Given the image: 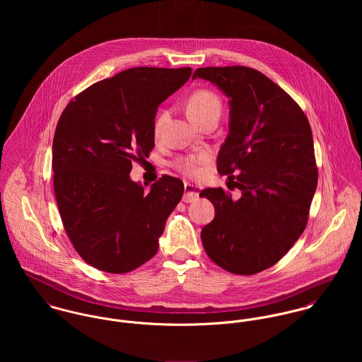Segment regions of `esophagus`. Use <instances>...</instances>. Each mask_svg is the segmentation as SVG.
Wrapping results in <instances>:
<instances>
[{"label": "esophagus", "instance_id": "1", "mask_svg": "<svg viewBox=\"0 0 362 362\" xmlns=\"http://www.w3.org/2000/svg\"><path fill=\"white\" fill-rule=\"evenodd\" d=\"M184 188H185V194L182 197V201L185 204H191V202H195L199 199V188L197 185L185 182Z\"/></svg>", "mask_w": 362, "mask_h": 362}]
</instances>
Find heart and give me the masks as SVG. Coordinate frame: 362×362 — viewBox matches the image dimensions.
<instances>
[{"label": "heart", "instance_id": "b5f03b06", "mask_svg": "<svg viewBox=\"0 0 362 362\" xmlns=\"http://www.w3.org/2000/svg\"><path fill=\"white\" fill-rule=\"evenodd\" d=\"M211 110H217L220 111V100L218 98L210 92V90H197L194 92L189 99H188V103H187V112L191 117H197V115H201V114H205L209 112ZM164 118H165V114L161 112L155 121V127H153V132L155 135L160 134V129H161V125L164 122ZM206 160V156H198V157H185V158H180L177 161V167L188 177H198L199 173H201V168L199 165Z\"/></svg>", "mask_w": 362, "mask_h": 362}]
</instances>
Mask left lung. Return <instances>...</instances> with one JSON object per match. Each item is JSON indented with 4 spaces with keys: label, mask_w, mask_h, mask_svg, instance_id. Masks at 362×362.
I'll return each mask as SVG.
<instances>
[{
    "label": "left lung",
    "mask_w": 362,
    "mask_h": 362,
    "mask_svg": "<svg viewBox=\"0 0 362 362\" xmlns=\"http://www.w3.org/2000/svg\"><path fill=\"white\" fill-rule=\"evenodd\" d=\"M230 105L228 135L217 155V170L233 179L241 198L221 188L199 197L214 206L202 228L207 257L227 272L255 274L283 258L307 227L317 185L308 118L280 86L248 66L198 68Z\"/></svg>",
    "instance_id": "1"
}]
</instances>
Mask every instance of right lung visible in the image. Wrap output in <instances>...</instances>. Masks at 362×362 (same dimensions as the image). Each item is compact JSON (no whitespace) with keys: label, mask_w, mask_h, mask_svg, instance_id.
I'll list each match as a JSON object with an SVG mask.
<instances>
[{"label":"right lung","mask_w":362,"mask_h":362,"mask_svg":"<svg viewBox=\"0 0 362 362\" xmlns=\"http://www.w3.org/2000/svg\"><path fill=\"white\" fill-rule=\"evenodd\" d=\"M191 72L122 71L83 90L59 117L52 141L57 205L76 252L99 270L127 273L153 258L182 198L178 178L164 175L146 191L129 173L132 160L155 148L158 105Z\"/></svg>","instance_id":"add662e5"}]
</instances>
